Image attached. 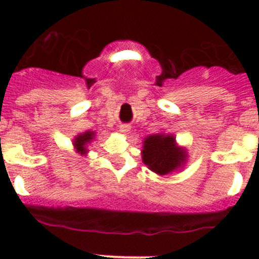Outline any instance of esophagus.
<instances>
[{"instance_id":"esophagus-1","label":"esophagus","mask_w":259,"mask_h":259,"mask_svg":"<svg viewBox=\"0 0 259 259\" xmlns=\"http://www.w3.org/2000/svg\"><path fill=\"white\" fill-rule=\"evenodd\" d=\"M130 130H131L130 124H120V125H119V131L122 132V134H128V132H130Z\"/></svg>"}]
</instances>
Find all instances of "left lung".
I'll list each match as a JSON object with an SVG mask.
<instances>
[{
    "label": "left lung",
    "instance_id": "8db88e82",
    "mask_svg": "<svg viewBox=\"0 0 259 259\" xmlns=\"http://www.w3.org/2000/svg\"><path fill=\"white\" fill-rule=\"evenodd\" d=\"M185 154L175 146V137L153 135L144 141L143 161L150 170L166 175L184 162Z\"/></svg>",
    "mask_w": 259,
    "mask_h": 259
}]
</instances>
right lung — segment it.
Masks as SVG:
<instances>
[{"instance_id": "obj_1", "label": "right lung", "mask_w": 259, "mask_h": 259, "mask_svg": "<svg viewBox=\"0 0 259 259\" xmlns=\"http://www.w3.org/2000/svg\"><path fill=\"white\" fill-rule=\"evenodd\" d=\"M93 132H85L83 135H79V136L75 139V148H76L77 152L80 153H85V145L89 143V141H92L93 139Z\"/></svg>"}]
</instances>
